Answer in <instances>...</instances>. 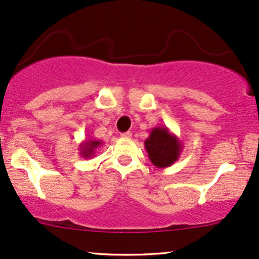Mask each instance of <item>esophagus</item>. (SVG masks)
I'll return each mask as SVG.
<instances>
[{
    "label": "esophagus",
    "mask_w": 259,
    "mask_h": 259,
    "mask_svg": "<svg viewBox=\"0 0 259 259\" xmlns=\"http://www.w3.org/2000/svg\"><path fill=\"white\" fill-rule=\"evenodd\" d=\"M132 136H133L132 132H125L120 134V137H122V139H132Z\"/></svg>",
    "instance_id": "obj_1"
}]
</instances>
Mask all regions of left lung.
Masks as SVG:
<instances>
[{
    "label": "left lung",
    "instance_id": "left-lung-1",
    "mask_svg": "<svg viewBox=\"0 0 259 259\" xmlns=\"http://www.w3.org/2000/svg\"><path fill=\"white\" fill-rule=\"evenodd\" d=\"M150 162L158 168L172 166L181 156L183 143L166 126L153 127L145 141Z\"/></svg>",
    "mask_w": 259,
    "mask_h": 259
}]
</instances>
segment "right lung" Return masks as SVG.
I'll use <instances>...</instances> for the list:
<instances>
[{
    "label": "right lung",
    "mask_w": 259,
    "mask_h": 259,
    "mask_svg": "<svg viewBox=\"0 0 259 259\" xmlns=\"http://www.w3.org/2000/svg\"><path fill=\"white\" fill-rule=\"evenodd\" d=\"M101 145H103V141L87 139V140H84L83 142L80 143L78 153H80V155L82 156L83 159H91V158H93L94 154H96V150L98 147Z\"/></svg>",
    "instance_id": "add662e5"
}]
</instances>
